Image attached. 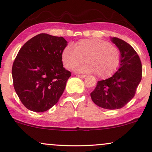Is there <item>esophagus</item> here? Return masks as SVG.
I'll return each instance as SVG.
<instances>
[{"instance_id": "34e87169", "label": "esophagus", "mask_w": 152, "mask_h": 152, "mask_svg": "<svg viewBox=\"0 0 152 152\" xmlns=\"http://www.w3.org/2000/svg\"><path fill=\"white\" fill-rule=\"evenodd\" d=\"M77 76L79 77H80V78H82V79L85 78L86 77V75H77Z\"/></svg>"}]
</instances>
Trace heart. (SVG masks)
I'll list each match as a JSON object with an SVG mask.
<instances>
[{"instance_id":"1","label":"heart","mask_w":152,"mask_h":152,"mask_svg":"<svg viewBox=\"0 0 152 152\" xmlns=\"http://www.w3.org/2000/svg\"><path fill=\"white\" fill-rule=\"evenodd\" d=\"M87 64L77 68L78 72H96L100 78L111 76L119 67L121 53L116 46L99 38L83 39L75 47L66 45L61 51V60L67 69H72L85 61Z\"/></svg>"}]
</instances>
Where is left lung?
Returning a JSON list of instances; mask_svg holds the SVG:
<instances>
[{
  "mask_svg": "<svg viewBox=\"0 0 152 152\" xmlns=\"http://www.w3.org/2000/svg\"><path fill=\"white\" fill-rule=\"evenodd\" d=\"M121 53V63L118 71L111 77L98 81L95 89L91 93V99L102 108H121L135 95L142 78L141 61L131 45L118 38H110Z\"/></svg>",
  "mask_w": 152,
  "mask_h": 152,
  "instance_id": "obj_1",
  "label": "left lung"
}]
</instances>
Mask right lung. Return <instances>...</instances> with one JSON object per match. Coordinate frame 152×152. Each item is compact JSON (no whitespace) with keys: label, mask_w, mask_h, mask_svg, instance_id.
<instances>
[{"label":"right lung","mask_w":152,"mask_h":152,"mask_svg":"<svg viewBox=\"0 0 152 152\" xmlns=\"http://www.w3.org/2000/svg\"><path fill=\"white\" fill-rule=\"evenodd\" d=\"M67 43L63 37L39 34L20 49L13 64V82L20 100L29 110L47 111L62 94L71 75L61 61Z\"/></svg>","instance_id":"1"}]
</instances>
